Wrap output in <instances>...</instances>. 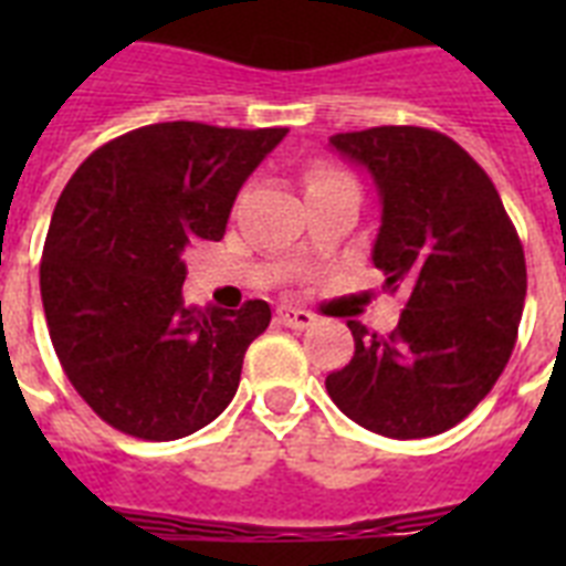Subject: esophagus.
Segmentation results:
<instances>
[{
	"label": "esophagus",
	"mask_w": 566,
	"mask_h": 566,
	"mask_svg": "<svg viewBox=\"0 0 566 566\" xmlns=\"http://www.w3.org/2000/svg\"><path fill=\"white\" fill-rule=\"evenodd\" d=\"M279 319H282L287 328H308L314 326V314L305 308H293V305H282L279 308Z\"/></svg>",
	"instance_id": "esophagus-1"
}]
</instances>
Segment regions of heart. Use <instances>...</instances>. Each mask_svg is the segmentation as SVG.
I'll use <instances>...</instances> for the list:
<instances>
[{
	"label": "heart",
	"mask_w": 566,
	"mask_h": 566,
	"mask_svg": "<svg viewBox=\"0 0 566 566\" xmlns=\"http://www.w3.org/2000/svg\"><path fill=\"white\" fill-rule=\"evenodd\" d=\"M340 179H346V176H340V172H335V170H328V167H319V170H314L308 176V188L311 185H326V181H340Z\"/></svg>",
	"instance_id": "b5f03b06"
}]
</instances>
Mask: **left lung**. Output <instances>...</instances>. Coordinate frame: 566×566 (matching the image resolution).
I'll use <instances>...</instances> for the list:
<instances>
[{
  "mask_svg": "<svg viewBox=\"0 0 566 566\" xmlns=\"http://www.w3.org/2000/svg\"><path fill=\"white\" fill-rule=\"evenodd\" d=\"M328 144L370 172L381 202L373 264L405 291L387 337L349 319L353 361L328 373L332 402L385 438H431L491 394L517 344L526 258L488 172L420 126H378Z\"/></svg>",
  "mask_w": 566,
  "mask_h": 566,
  "instance_id": "left-lung-1",
  "label": "left lung"
}]
</instances>
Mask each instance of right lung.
Here are the masks:
<instances>
[{
	"mask_svg": "<svg viewBox=\"0 0 566 566\" xmlns=\"http://www.w3.org/2000/svg\"><path fill=\"white\" fill-rule=\"evenodd\" d=\"M284 135L155 123L99 146L66 181L49 222L40 296L66 378L114 429L185 438L238 394L270 305L188 308L185 249L226 234L238 190Z\"/></svg>",
	"mask_w": 566,
	"mask_h": 566,
	"instance_id": "add662e5",
	"label": "right lung"
}]
</instances>
